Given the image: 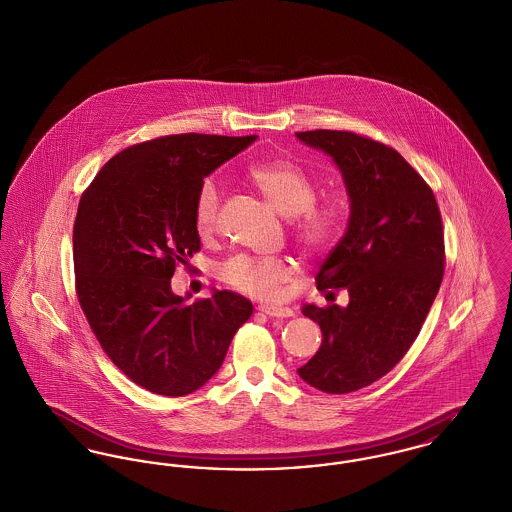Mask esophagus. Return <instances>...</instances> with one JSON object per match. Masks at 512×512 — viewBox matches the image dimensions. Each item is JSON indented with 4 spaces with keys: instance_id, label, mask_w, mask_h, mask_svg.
<instances>
[{
    "instance_id": "esophagus-1",
    "label": "esophagus",
    "mask_w": 512,
    "mask_h": 512,
    "mask_svg": "<svg viewBox=\"0 0 512 512\" xmlns=\"http://www.w3.org/2000/svg\"><path fill=\"white\" fill-rule=\"evenodd\" d=\"M262 314L270 316V318H289L293 316V310L287 307H272V305H264V307L258 308Z\"/></svg>"
}]
</instances>
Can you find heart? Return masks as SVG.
Wrapping results in <instances>:
<instances>
[{"label":"heart","instance_id":"1","mask_svg":"<svg viewBox=\"0 0 512 512\" xmlns=\"http://www.w3.org/2000/svg\"><path fill=\"white\" fill-rule=\"evenodd\" d=\"M250 180L264 194L268 204L291 219L295 239L307 250H322L340 237L343 227V205L338 198H326L316 202V182L291 161L260 163L250 169ZM221 190L213 180H205L196 198V225L198 231L209 233L219 215ZM221 279L256 299H275L281 285L289 277V268L283 260L250 256H235L219 270Z\"/></svg>","mask_w":512,"mask_h":512}]
</instances>
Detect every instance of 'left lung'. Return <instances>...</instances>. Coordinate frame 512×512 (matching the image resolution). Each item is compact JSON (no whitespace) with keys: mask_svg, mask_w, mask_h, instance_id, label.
I'll use <instances>...</instances> for the list:
<instances>
[{"mask_svg":"<svg viewBox=\"0 0 512 512\" xmlns=\"http://www.w3.org/2000/svg\"><path fill=\"white\" fill-rule=\"evenodd\" d=\"M340 169L349 221L345 235L316 273V289L347 307L305 305L322 345L297 369L328 394L373 384L396 367L415 341L444 273L441 211L433 190L392 147L336 130L297 132Z\"/></svg>","mask_w":512,"mask_h":512,"instance_id":"8db88e82","label":"left lung"}]
</instances>
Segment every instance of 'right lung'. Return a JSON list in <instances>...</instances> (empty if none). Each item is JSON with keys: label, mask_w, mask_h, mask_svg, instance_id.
<instances>
[{"label": "right lung", "mask_w": 512, "mask_h": 512, "mask_svg": "<svg viewBox=\"0 0 512 512\" xmlns=\"http://www.w3.org/2000/svg\"><path fill=\"white\" fill-rule=\"evenodd\" d=\"M256 136L178 134L112 157L81 196L73 225L79 305L112 363L145 390L186 396L219 371L252 303L213 291L188 305L171 277L200 250L196 198Z\"/></svg>", "instance_id": "right-lung-1"}]
</instances>
